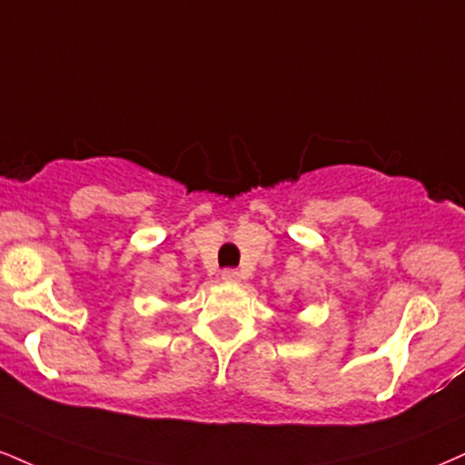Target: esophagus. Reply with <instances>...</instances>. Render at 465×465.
<instances>
[{
  "instance_id": "esophagus-1",
  "label": "esophagus",
  "mask_w": 465,
  "mask_h": 465,
  "mask_svg": "<svg viewBox=\"0 0 465 465\" xmlns=\"http://www.w3.org/2000/svg\"><path fill=\"white\" fill-rule=\"evenodd\" d=\"M221 277H223V282L236 283V282H240V279H242V272H240L238 268H225V271L221 272Z\"/></svg>"
}]
</instances>
